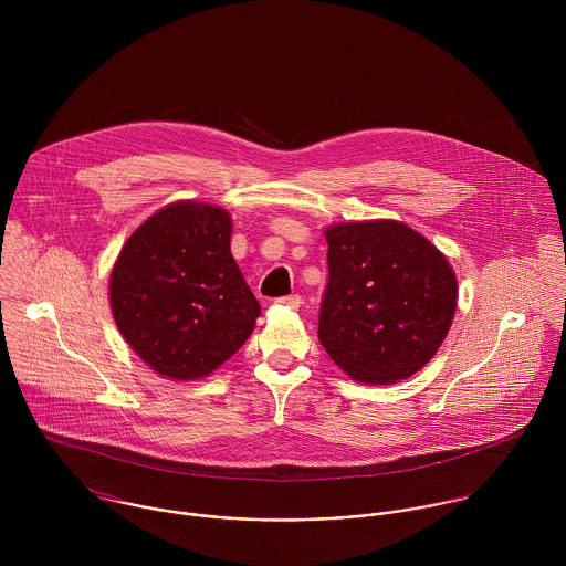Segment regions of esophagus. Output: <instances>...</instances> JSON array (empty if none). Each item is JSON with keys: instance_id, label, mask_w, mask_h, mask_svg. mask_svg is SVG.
Instances as JSON below:
<instances>
[{"instance_id": "1", "label": "esophagus", "mask_w": 566, "mask_h": 566, "mask_svg": "<svg viewBox=\"0 0 566 566\" xmlns=\"http://www.w3.org/2000/svg\"><path fill=\"white\" fill-rule=\"evenodd\" d=\"M276 303H279V305H285V307H290V310H298V307L303 305V298H301L298 294H292V296H283V298H279Z\"/></svg>"}]
</instances>
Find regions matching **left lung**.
<instances>
[{"instance_id":"8db88e82","label":"left lung","mask_w":566,"mask_h":566,"mask_svg":"<svg viewBox=\"0 0 566 566\" xmlns=\"http://www.w3.org/2000/svg\"><path fill=\"white\" fill-rule=\"evenodd\" d=\"M324 238V350L361 384L411 377L438 353L455 316L458 279L447 256L395 220L333 224Z\"/></svg>"}]
</instances>
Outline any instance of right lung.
I'll use <instances>...</instances> for the list:
<instances>
[{
    "mask_svg": "<svg viewBox=\"0 0 566 566\" xmlns=\"http://www.w3.org/2000/svg\"><path fill=\"white\" fill-rule=\"evenodd\" d=\"M231 216L171 202L124 243L111 272L113 318L161 377H209L250 337L261 307L231 254Z\"/></svg>",
    "mask_w": 566,
    "mask_h": 566,
    "instance_id": "right-lung-1",
    "label": "right lung"
}]
</instances>
